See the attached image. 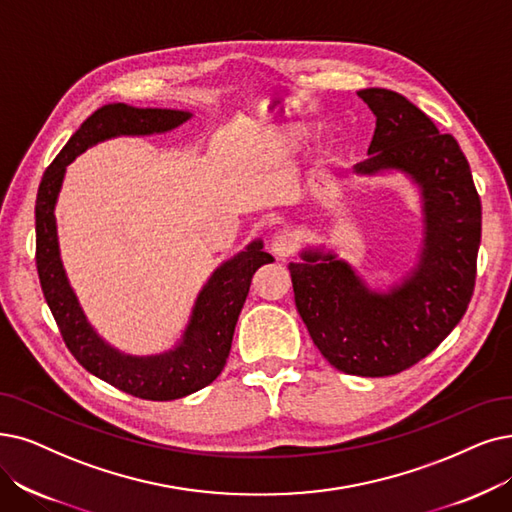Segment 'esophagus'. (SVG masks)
Here are the masks:
<instances>
[{
	"instance_id": "obj_1",
	"label": "esophagus",
	"mask_w": 512,
	"mask_h": 512,
	"mask_svg": "<svg viewBox=\"0 0 512 512\" xmlns=\"http://www.w3.org/2000/svg\"><path fill=\"white\" fill-rule=\"evenodd\" d=\"M294 250H296V243H294V239H292L290 235H277V237L273 239V243H271V252H273L277 258H281V260L292 256Z\"/></svg>"
}]
</instances>
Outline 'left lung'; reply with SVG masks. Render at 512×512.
<instances>
[{"mask_svg": "<svg viewBox=\"0 0 512 512\" xmlns=\"http://www.w3.org/2000/svg\"><path fill=\"white\" fill-rule=\"evenodd\" d=\"M376 115L367 159L353 176H403L418 193L422 241L414 264L391 285L367 283L325 243H306L288 269L296 309L321 355L353 376H393L433 353L473 296L481 199L454 136L414 102L384 90L357 92Z\"/></svg>", "mask_w": 512, "mask_h": 512, "instance_id": "8db88e82", "label": "left lung"}]
</instances>
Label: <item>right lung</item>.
<instances>
[{
    "label": "right lung",
    "mask_w": 512,
    "mask_h": 512,
    "mask_svg": "<svg viewBox=\"0 0 512 512\" xmlns=\"http://www.w3.org/2000/svg\"><path fill=\"white\" fill-rule=\"evenodd\" d=\"M193 117L182 109H140L126 102L94 111L69 138L65 149L44 172L35 201V262L44 298L73 357L96 378L119 391L149 401H172L197 393L218 378L227 363L235 325L248 298L254 273L273 262L262 239H254L241 252L224 260L199 290L189 321L168 351L155 355L121 353L102 338L81 309L60 258L56 203L63 189L67 166L77 155L119 136L166 134Z\"/></svg>",
    "instance_id": "1"
}]
</instances>
